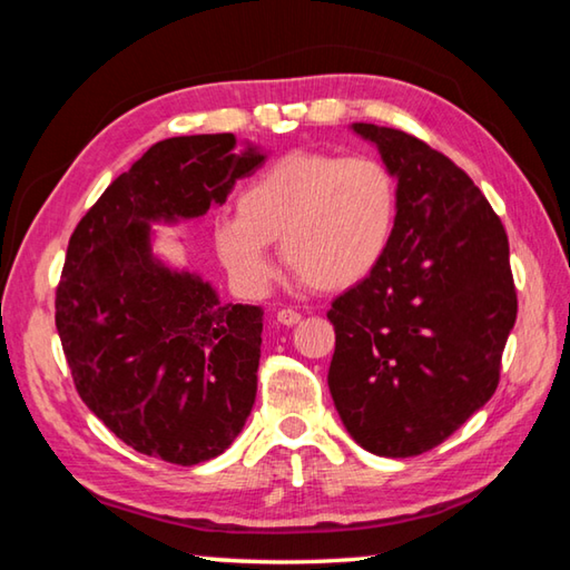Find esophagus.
<instances>
[{
	"label": "esophagus",
	"mask_w": 570,
	"mask_h": 570,
	"mask_svg": "<svg viewBox=\"0 0 570 570\" xmlns=\"http://www.w3.org/2000/svg\"><path fill=\"white\" fill-rule=\"evenodd\" d=\"M276 321L284 326H296L298 321H302V314L294 312V308H282V312L276 314Z\"/></svg>",
	"instance_id": "esophagus-1"
}]
</instances>
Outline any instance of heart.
<instances>
[{
	"mask_svg": "<svg viewBox=\"0 0 570 570\" xmlns=\"http://www.w3.org/2000/svg\"><path fill=\"white\" fill-rule=\"evenodd\" d=\"M396 214L399 186L384 161L292 151L244 186L236 219L216 224L214 249L252 294L272 284V244L306 286L344 292L381 264Z\"/></svg>",
	"mask_w": 570,
	"mask_h": 570,
	"instance_id": "b5f03b06",
	"label": "heart"
}]
</instances>
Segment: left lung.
Returning a JSON list of instances; mask_svg holds the SVG:
<instances>
[{
  "label": "left lung",
  "mask_w": 570,
  "mask_h": 570,
  "mask_svg": "<svg viewBox=\"0 0 570 570\" xmlns=\"http://www.w3.org/2000/svg\"><path fill=\"white\" fill-rule=\"evenodd\" d=\"M399 186L381 264L331 304L334 406L361 449L409 459L446 441L499 386L515 324L509 236L469 174L406 131L351 124Z\"/></svg>",
  "instance_id": "1"
}]
</instances>
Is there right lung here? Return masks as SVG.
Returning a JSON list of instances; mask_svg holds the SVG:
<instances>
[{
    "instance_id": "1",
    "label": "right lung",
    "mask_w": 570,
    "mask_h": 570,
    "mask_svg": "<svg viewBox=\"0 0 570 570\" xmlns=\"http://www.w3.org/2000/svg\"><path fill=\"white\" fill-rule=\"evenodd\" d=\"M234 134L164 139L114 179L69 239L57 331L89 411L134 451L196 465L232 446L256 399L264 308L222 304L154 254L151 224L202 219L266 151Z\"/></svg>"
}]
</instances>
